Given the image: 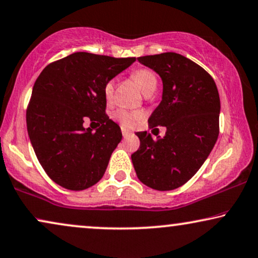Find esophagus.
Returning <instances> with one entry per match:
<instances>
[{"label":"esophagus","mask_w":258,"mask_h":258,"mask_svg":"<svg viewBox=\"0 0 258 258\" xmlns=\"http://www.w3.org/2000/svg\"><path fill=\"white\" fill-rule=\"evenodd\" d=\"M122 134H123V137H124V139H125L126 136L130 135V133L128 132V130H125V129H122Z\"/></svg>","instance_id":"34e87169"}]
</instances>
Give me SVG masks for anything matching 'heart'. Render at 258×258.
<instances>
[{
    "mask_svg": "<svg viewBox=\"0 0 258 258\" xmlns=\"http://www.w3.org/2000/svg\"><path fill=\"white\" fill-rule=\"evenodd\" d=\"M132 77L137 84H139L140 89L142 90V92L145 93L146 96H150L154 91H155L156 88H158V78H156L155 73L150 71L148 69L136 70V71H134L132 73ZM113 91H115V80L111 79L104 85V97L106 102H111L113 97ZM115 117L117 121L121 123L123 126L130 128V126H133L140 118H141V113L128 111V110L124 109H119L116 111Z\"/></svg>",
    "mask_w": 258,
    "mask_h": 258,
    "instance_id": "b5f03b06",
    "label": "heart"
}]
</instances>
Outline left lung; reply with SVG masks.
<instances>
[{
	"label": "left lung",
	"mask_w": 258,
	"mask_h": 258,
	"mask_svg": "<svg viewBox=\"0 0 258 258\" xmlns=\"http://www.w3.org/2000/svg\"><path fill=\"white\" fill-rule=\"evenodd\" d=\"M162 80V99L148 122L166 126L154 140L139 132L140 148L132 155L137 178L150 188L170 190L198 172L219 134L220 100L215 80L198 63L173 52L137 58Z\"/></svg>",
	"instance_id": "left-lung-1"
}]
</instances>
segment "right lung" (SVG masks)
I'll use <instances>...</instances> for the list:
<instances>
[{"label":"right lung","instance_id":"1","mask_svg":"<svg viewBox=\"0 0 258 258\" xmlns=\"http://www.w3.org/2000/svg\"><path fill=\"white\" fill-rule=\"evenodd\" d=\"M135 58L76 52L46 66L33 86L27 130L40 165L63 188L82 190L102 179L121 142V128L105 113L104 85ZM102 124L95 133L84 121Z\"/></svg>","mask_w":258,"mask_h":258}]
</instances>
